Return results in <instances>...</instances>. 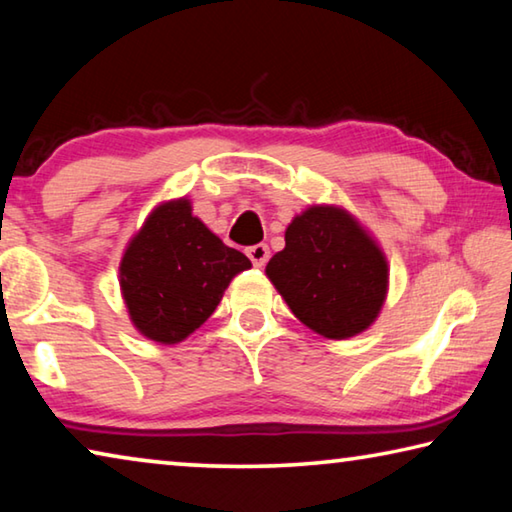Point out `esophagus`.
<instances>
[{
	"instance_id": "esophagus-1",
	"label": "esophagus",
	"mask_w": 512,
	"mask_h": 512,
	"mask_svg": "<svg viewBox=\"0 0 512 512\" xmlns=\"http://www.w3.org/2000/svg\"><path fill=\"white\" fill-rule=\"evenodd\" d=\"M246 255L250 257V262H253L257 268H262L268 262V257H271V250H268L266 244H255L246 250Z\"/></svg>"
}]
</instances>
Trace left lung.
Returning a JSON list of instances; mask_svg holds the SVG:
<instances>
[{"label": "left lung", "instance_id": "obj_1", "mask_svg": "<svg viewBox=\"0 0 512 512\" xmlns=\"http://www.w3.org/2000/svg\"><path fill=\"white\" fill-rule=\"evenodd\" d=\"M266 277L302 325L332 341L375 323L388 296V259L341 205H309L293 216Z\"/></svg>", "mask_w": 512, "mask_h": 512}]
</instances>
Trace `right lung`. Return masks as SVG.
I'll return each mask as SVG.
<instances>
[{"label":"right lung","instance_id":"add662e5","mask_svg":"<svg viewBox=\"0 0 512 512\" xmlns=\"http://www.w3.org/2000/svg\"><path fill=\"white\" fill-rule=\"evenodd\" d=\"M253 266L192 214L187 196L155 205L119 262V289L133 327L176 345L214 314L232 277Z\"/></svg>","mask_w":512,"mask_h":512}]
</instances>
